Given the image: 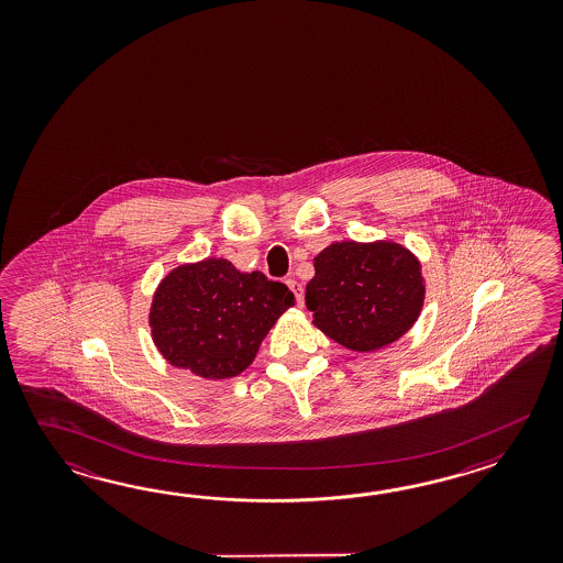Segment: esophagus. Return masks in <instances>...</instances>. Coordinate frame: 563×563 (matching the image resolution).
Here are the masks:
<instances>
[{
  "instance_id": "obj_1",
  "label": "esophagus",
  "mask_w": 563,
  "mask_h": 563,
  "mask_svg": "<svg viewBox=\"0 0 563 563\" xmlns=\"http://www.w3.org/2000/svg\"><path fill=\"white\" fill-rule=\"evenodd\" d=\"M286 284L296 294V299H298V303L301 306L303 303V287H301V284L296 282V279H287Z\"/></svg>"
}]
</instances>
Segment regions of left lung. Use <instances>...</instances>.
Returning a JSON list of instances; mask_svg holds the SVG:
<instances>
[{"instance_id": "left-lung-1", "label": "left lung", "mask_w": 563, "mask_h": 563, "mask_svg": "<svg viewBox=\"0 0 563 563\" xmlns=\"http://www.w3.org/2000/svg\"><path fill=\"white\" fill-rule=\"evenodd\" d=\"M313 267L306 306L323 334L347 350L388 346L417 322L424 284L419 260L402 245L332 243L313 260Z\"/></svg>"}]
</instances>
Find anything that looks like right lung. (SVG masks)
Masks as SVG:
<instances>
[{
    "instance_id": "add662e5",
    "label": "right lung",
    "mask_w": 563,
    "mask_h": 563,
    "mask_svg": "<svg viewBox=\"0 0 563 563\" xmlns=\"http://www.w3.org/2000/svg\"><path fill=\"white\" fill-rule=\"evenodd\" d=\"M296 303L282 282L241 274L228 260L180 265L156 289L151 328L161 354L203 378H231L252 364L277 318Z\"/></svg>"
}]
</instances>
